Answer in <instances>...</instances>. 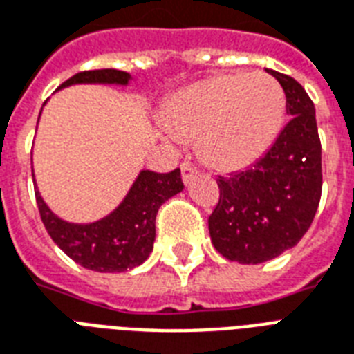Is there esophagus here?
<instances>
[{
  "instance_id": "obj_1",
  "label": "esophagus",
  "mask_w": 354,
  "mask_h": 354,
  "mask_svg": "<svg viewBox=\"0 0 354 354\" xmlns=\"http://www.w3.org/2000/svg\"><path fill=\"white\" fill-rule=\"evenodd\" d=\"M180 174H183V183H185V185H188V183L192 180V177H194V175H197V168H195L194 164L185 162V164H180Z\"/></svg>"
}]
</instances>
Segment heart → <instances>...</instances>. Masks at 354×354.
I'll use <instances>...</instances> for the list:
<instances>
[{"mask_svg": "<svg viewBox=\"0 0 354 354\" xmlns=\"http://www.w3.org/2000/svg\"><path fill=\"white\" fill-rule=\"evenodd\" d=\"M285 93L265 73H232L179 91L162 111L177 142L199 138V155L217 169H241L259 160L278 137Z\"/></svg>", "mask_w": 354, "mask_h": 354, "instance_id": "1", "label": "heart"}]
</instances>
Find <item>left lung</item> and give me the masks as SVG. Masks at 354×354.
Wrapping results in <instances>:
<instances>
[{
  "label": "left lung",
  "mask_w": 354,
  "mask_h": 354,
  "mask_svg": "<svg viewBox=\"0 0 354 354\" xmlns=\"http://www.w3.org/2000/svg\"><path fill=\"white\" fill-rule=\"evenodd\" d=\"M283 87L289 122L261 159L219 177V203L208 217L221 256L257 265L298 245L322 197V144L315 104L298 82L267 69Z\"/></svg>",
  "instance_id": "1"
}]
</instances>
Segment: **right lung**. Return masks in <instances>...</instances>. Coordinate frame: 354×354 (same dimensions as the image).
<instances>
[{
  "label": "right lung",
  "instance_id": "add662e5",
  "mask_svg": "<svg viewBox=\"0 0 354 354\" xmlns=\"http://www.w3.org/2000/svg\"><path fill=\"white\" fill-rule=\"evenodd\" d=\"M129 82L131 75L126 71H84L71 76L58 89L76 84L128 86ZM183 188L185 185L180 180L179 168L169 174L142 169L122 203L111 214L93 223L65 221L47 206L38 186L34 188V194L49 236L73 261L95 272H124L148 259L153 250L157 212L169 197L180 194Z\"/></svg>",
  "mask_w": 354,
  "mask_h": 354
}]
</instances>
